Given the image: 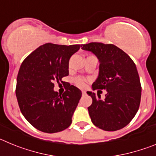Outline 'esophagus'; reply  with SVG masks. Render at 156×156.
<instances>
[{
    "label": "esophagus",
    "instance_id": "1",
    "mask_svg": "<svg viewBox=\"0 0 156 156\" xmlns=\"http://www.w3.org/2000/svg\"><path fill=\"white\" fill-rule=\"evenodd\" d=\"M82 94H83V95H86V94H87L86 91H82Z\"/></svg>",
    "mask_w": 156,
    "mask_h": 156
}]
</instances>
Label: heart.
Wrapping results in <instances>:
<instances>
[{
    "instance_id": "obj_1",
    "label": "heart",
    "mask_w": 156,
    "mask_h": 156,
    "mask_svg": "<svg viewBox=\"0 0 156 156\" xmlns=\"http://www.w3.org/2000/svg\"><path fill=\"white\" fill-rule=\"evenodd\" d=\"M75 83L76 86H78L79 87H83L86 84V80L83 77H76L75 79Z\"/></svg>"
}]
</instances>
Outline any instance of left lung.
<instances>
[{
  "label": "left lung",
  "instance_id": "1",
  "mask_svg": "<svg viewBox=\"0 0 156 156\" xmlns=\"http://www.w3.org/2000/svg\"><path fill=\"white\" fill-rule=\"evenodd\" d=\"M98 58L99 73L92 84L94 90H106L104 100L87 91L92 98L88 112L94 125L106 131L118 130L133 119L138 111L141 86L137 67L127 54L114 44L92 42L82 44Z\"/></svg>",
  "mask_w": 156,
  "mask_h": 156
}]
</instances>
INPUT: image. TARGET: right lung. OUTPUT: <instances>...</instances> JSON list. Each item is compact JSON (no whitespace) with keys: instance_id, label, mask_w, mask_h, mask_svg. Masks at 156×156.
Masks as SVG:
<instances>
[{"instance_id":"right-lung-1","label":"right lung","mask_w":156,"mask_h":156,"mask_svg":"<svg viewBox=\"0 0 156 156\" xmlns=\"http://www.w3.org/2000/svg\"><path fill=\"white\" fill-rule=\"evenodd\" d=\"M80 44L59 45L48 43L26 58L17 76L16 94L22 114L41 131H62L72 123V117L82 96L80 89L69 83L60 94L54 90L69 75V62Z\"/></svg>"}]
</instances>
